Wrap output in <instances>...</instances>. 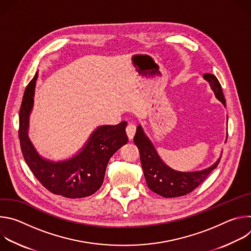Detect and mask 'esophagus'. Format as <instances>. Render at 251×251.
I'll return each mask as SVG.
<instances>
[{
  "mask_svg": "<svg viewBox=\"0 0 251 251\" xmlns=\"http://www.w3.org/2000/svg\"><path fill=\"white\" fill-rule=\"evenodd\" d=\"M135 132H136V127L135 125H132V124H129L127 127H126V134H127V137L129 140H132L134 135H135Z\"/></svg>",
  "mask_w": 251,
  "mask_h": 251,
  "instance_id": "esophagus-1",
  "label": "esophagus"
}]
</instances>
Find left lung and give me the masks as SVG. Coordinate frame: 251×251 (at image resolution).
Segmentation results:
<instances>
[{
    "instance_id": "left-lung-1",
    "label": "left lung",
    "mask_w": 251,
    "mask_h": 251,
    "mask_svg": "<svg viewBox=\"0 0 251 251\" xmlns=\"http://www.w3.org/2000/svg\"><path fill=\"white\" fill-rule=\"evenodd\" d=\"M203 78L208 81L216 97L226 106L222 85L216 75L205 74ZM134 143L140 152L143 172L149 189L164 198L182 197L193 192L218 167L222 158L220 157L213 165L201 171L178 172L173 170L162 161L141 125L136 129Z\"/></svg>"
}]
</instances>
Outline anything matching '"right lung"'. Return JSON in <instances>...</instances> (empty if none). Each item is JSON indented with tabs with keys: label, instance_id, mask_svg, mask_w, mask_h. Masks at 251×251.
<instances>
[{
	"label": "right lung",
	"instance_id": "obj_1",
	"mask_svg": "<svg viewBox=\"0 0 251 251\" xmlns=\"http://www.w3.org/2000/svg\"><path fill=\"white\" fill-rule=\"evenodd\" d=\"M37 78L38 73L25 87L20 109L19 138L25 161L34 176L50 193L69 199L89 197L102 186L110 158L128 141L126 122L99 126L83 149L71 159L60 162L47 160L39 155L27 136Z\"/></svg>",
	"mask_w": 251,
	"mask_h": 251
}]
</instances>
